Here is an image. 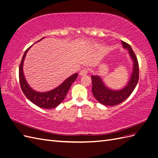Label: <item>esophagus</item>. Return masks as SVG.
<instances>
[{
    "instance_id": "34e87169",
    "label": "esophagus",
    "mask_w": 158,
    "mask_h": 158,
    "mask_svg": "<svg viewBox=\"0 0 158 158\" xmlns=\"http://www.w3.org/2000/svg\"><path fill=\"white\" fill-rule=\"evenodd\" d=\"M88 68H84L83 69H82L80 71V75H81V76H83V75H85V74H87V73H88Z\"/></svg>"
}]
</instances>
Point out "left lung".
Listing matches in <instances>:
<instances>
[{"label": "left lung", "instance_id": "obj_1", "mask_svg": "<svg viewBox=\"0 0 158 158\" xmlns=\"http://www.w3.org/2000/svg\"><path fill=\"white\" fill-rule=\"evenodd\" d=\"M124 48L128 49L129 55L133 60V70L131 77L125 88L119 90H113L108 88L103 82L99 76H92V93L95 98L100 103L107 106H116L127 99L135 89L139 79V66L136 56L131 45L121 41Z\"/></svg>", "mask_w": 158, "mask_h": 158}]
</instances>
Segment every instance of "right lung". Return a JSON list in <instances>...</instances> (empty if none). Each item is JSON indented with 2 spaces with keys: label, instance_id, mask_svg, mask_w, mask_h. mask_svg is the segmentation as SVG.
I'll return each mask as SVG.
<instances>
[{
  "label": "right lung",
  "instance_id": "add662e5",
  "mask_svg": "<svg viewBox=\"0 0 158 158\" xmlns=\"http://www.w3.org/2000/svg\"><path fill=\"white\" fill-rule=\"evenodd\" d=\"M42 39L38 41H41ZM31 47V46L26 50L21 60L20 67H19V80H20L21 89L26 98L33 104L36 105L37 106L44 109H52L56 107L63 101L72 84L77 78L78 74V73H75L74 74L70 76L69 78L64 80L59 86L49 91V92H38L33 90L27 83L23 73V60H24L27 51L30 49Z\"/></svg>",
  "mask_w": 158,
  "mask_h": 158
}]
</instances>
